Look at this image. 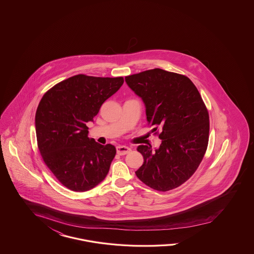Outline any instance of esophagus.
Here are the masks:
<instances>
[{"label":"esophagus","instance_id":"obj_1","mask_svg":"<svg viewBox=\"0 0 254 254\" xmlns=\"http://www.w3.org/2000/svg\"><path fill=\"white\" fill-rule=\"evenodd\" d=\"M116 151H117V154L119 155H125V154L130 153L131 149L129 147L119 145V146L116 147Z\"/></svg>","mask_w":254,"mask_h":254}]
</instances>
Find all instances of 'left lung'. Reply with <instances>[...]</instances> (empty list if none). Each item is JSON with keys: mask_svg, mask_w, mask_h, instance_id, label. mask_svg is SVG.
<instances>
[{"mask_svg": "<svg viewBox=\"0 0 254 254\" xmlns=\"http://www.w3.org/2000/svg\"><path fill=\"white\" fill-rule=\"evenodd\" d=\"M141 98L147 121L161 130V144L137 148L143 164L137 177L154 190L167 192L190 179L207 151L209 117L206 105L192 81L175 72L153 69L125 77Z\"/></svg>", "mask_w": 254, "mask_h": 254, "instance_id": "left-lung-1", "label": "left lung"}]
</instances>
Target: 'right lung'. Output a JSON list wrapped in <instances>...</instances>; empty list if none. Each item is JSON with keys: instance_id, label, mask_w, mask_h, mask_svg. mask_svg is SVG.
Instances as JSON below:
<instances>
[{"instance_id": "add662e5", "label": "right lung", "mask_w": 254, "mask_h": 254, "mask_svg": "<svg viewBox=\"0 0 254 254\" xmlns=\"http://www.w3.org/2000/svg\"><path fill=\"white\" fill-rule=\"evenodd\" d=\"M123 83V77L78 74L54 85L40 101L35 115L40 154L69 190L88 191L107 176L116 147L88 138L86 123Z\"/></svg>"}]
</instances>
